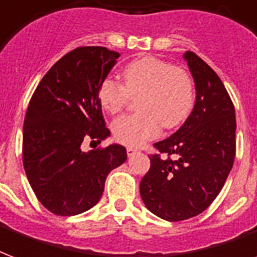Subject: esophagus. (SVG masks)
<instances>
[{"mask_svg": "<svg viewBox=\"0 0 257 257\" xmlns=\"http://www.w3.org/2000/svg\"><path fill=\"white\" fill-rule=\"evenodd\" d=\"M138 153V150L134 147H128L126 148V154H128V157H132V155H135V154Z\"/></svg>", "mask_w": 257, "mask_h": 257, "instance_id": "esophagus-1", "label": "esophagus"}]
</instances>
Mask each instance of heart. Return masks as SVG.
I'll list each match as a JSON object with an SVG mask.
<instances>
[{
  "instance_id": "b5f03b06",
  "label": "heart",
  "mask_w": 257,
  "mask_h": 257,
  "mask_svg": "<svg viewBox=\"0 0 257 257\" xmlns=\"http://www.w3.org/2000/svg\"><path fill=\"white\" fill-rule=\"evenodd\" d=\"M122 84L106 79L99 87L102 107L110 114L121 111L131 96H139L142 113L122 115L113 122L114 139L129 147H140L161 135L162 126L173 129L189 117L195 103V84L180 66L154 56L131 61L122 69Z\"/></svg>"
}]
</instances>
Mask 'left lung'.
Instances as JSON below:
<instances>
[{"mask_svg": "<svg viewBox=\"0 0 257 257\" xmlns=\"http://www.w3.org/2000/svg\"><path fill=\"white\" fill-rule=\"evenodd\" d=\"M196 88L192 113L170 138L155 143L140 196L153 214L169 222L201 214L215 200L235 157V114L225 85L192 51L184 54ZM175 155V159L170 158Z\"/></svg>", "mask_w": 257, "mask_h": 257, "instance_id": "1", "label": "left lung"}]
</instances>
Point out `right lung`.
Returning <instances> with one entry per match:
<instances>
[{"mask_svg": "<svg viewBox=\"0 0 257 257\" xmlns=\"http://www.w3.org/2000/svg\"><path fill=\"white\" fill-rule=\"evenodd\" d=\"M119 53L77 47L51 66L28 104L23 128V165L42 206L61 216L81 214L102 197L106 177L126 161L119 144L84 153L81 143L110 135L99 87Z\"/></svg>", "mask_w": 257, "mask_h": 257, "instance_id": "obj_1", "label": "right lung"}]
</instances>
